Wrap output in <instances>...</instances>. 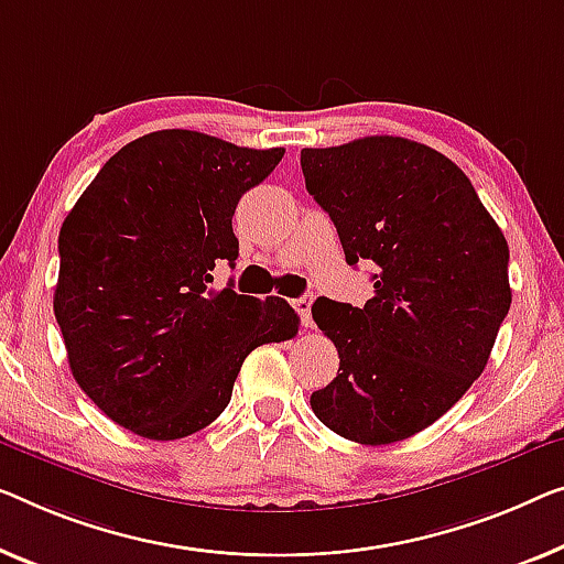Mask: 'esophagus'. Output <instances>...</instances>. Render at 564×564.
<instances>
[{"instance_id":"obj_1","label":"esophagus","mask_w":564,"mask_h":564,"mask_svg":"<svg viewBox=\"0 0 564 564\" xmlns=\"http://www.w3.org/2000/svg\"><path fill=\"white\" fill-rule=\"evenodd\" d=\"M311 301H314L311 296H301V299L293 301V308L299 311L301 324H304V326H311V324H314V322H311Z\"/></svg>"}]
</instances>
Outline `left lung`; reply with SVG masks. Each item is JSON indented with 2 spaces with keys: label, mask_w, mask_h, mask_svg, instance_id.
I'll use <instances>...</instances> for the list:
<instances>
[{
  "label": "left lung",
  "mask_w": 564,
  "mask_h": 564,
  "mask_svg": "<svg viewBox=\"0 0 564 564\" xmlns=\"http://www.w3.org/2000/svg\"><path fill=\"white\" fill-rule=\"evenodd\" d=\"M301 170L347 263L377 265L362 308L311 306L339 351V372L311 394V410L347 441H405L448 413L489 362L511 306L507 238L468 176L417 141L304 149Z\"/></svg>",
  "instance_id": "8db88e82"
}]
</instances>
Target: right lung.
Instances as JSON below:
<instances>
[{
  "label": "right lung",
  "instance_id": "add662e5",
  "mask_svg": "<svg viewBox=\"0 0 564 564\" xmlns=\"http://www.w3.org/2000/svg\"><path fill=\"white\" fill-rule=\"evenodd\" d=\"M283 151L147 133L67 213L55 318L75 382L126 431L149 441L202 431L228 408L250 351L296 336L283 299L209 289L217 260L238 258L235 207Z\"/></svg>",
  "mask_w": 564,
  "mask_h": 564
}]
</instances>
